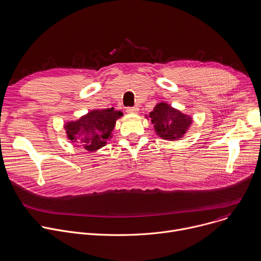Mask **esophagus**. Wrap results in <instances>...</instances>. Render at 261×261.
I'll list each match as a JSON object with an SVG mask.
<instances>
[{
    "label": "esophagus",
    "mask_w": 261,
    "mask_h": 261,
    "mask_svg": "<svg viewBox=\"0 0 261 261\" xmlns=\"http://www.w3.org/2000/svg\"><path fill=\"white\" fill-rule=\"evenodd\" d=\"M138 111H139V108H138V107H127V108H126V112H127V113H130V114L137 113Z\"/></svg>",
    "instance_id": "34e87169"
}]
</instances>
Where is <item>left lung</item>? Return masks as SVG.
Masks as SVG:
<instances>
[{
  "label": "left lung",
  "mask_w": 261,
  "mask_h": 261,
  "mask_svg": "<svg viewBox=\"0 0 261 261\" xmlns=\"http://www.w3.org/2000/svg\"><path fill=\"white\" fill-rule=\"evenodd\" d=\"M149 117L154 124L155 133L161 138L170 141L181 138L192 121L189 116L182 114L166 102L158 103L150 112Z\"/></svg>",
  "instance_id": "8db88e82"
}]
</instances>
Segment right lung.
Segmentation results:
<instances>
[{"label": "right lung", "mask_w": 261, "mask_h": 261, "mask_svg": "<svg viewBox=\"0 0 261 261\" xmlns=\"http://www.w3.org/2000/svg\"><path fill=\"white\" fill-rule=\"evenodd\" d=\"M121 116L122 112L114 111V108L91 111L79 120L67 123L68 138L88 151L97 150L111 138L116 119Z\"/></svg>", "instance_id": "right-lung-1"}]
</instances>
